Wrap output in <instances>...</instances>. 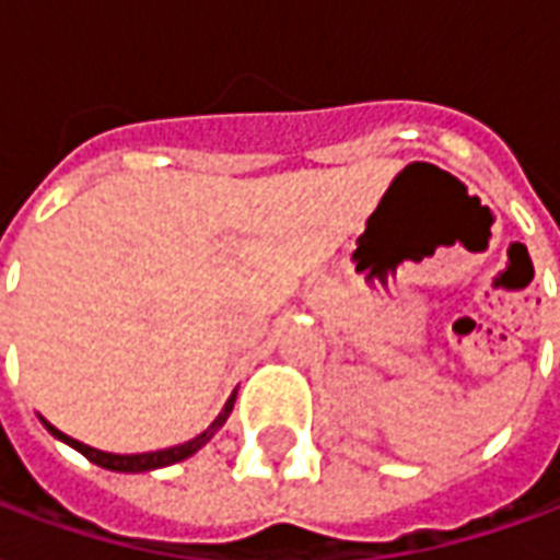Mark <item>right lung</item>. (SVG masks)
<instances>
[{"mask_svg":"<svg viewBox=\"0 0 560 560\" xmlns=\"http://www.w3.org/2000/svg\"><path fill=\"white\" fill-rule=\"evenodd\" d=\"M234 397H228L225 409H222V416L210 424V428L205 430V433H198L196 439H189V442H184V445H175V448H163V451H148V454H106V451H97L91 448V445H85V442H80V439H70L68 433H61L59 428H52L47 418H40L44 421V428L52 433L56 439H61V442H68L70 448H77L82 454V457H89L91 463H97V466H103V469H112V471H151V469H163V466H172V463H180V459L192 457L205 442H210V436L217 433L222 424H225L228 412L234 409Z\"/></svg>","mask_w":560,"mask_h":560,"instance_id":"add662e5","label":"right lung"}]
</instances>
